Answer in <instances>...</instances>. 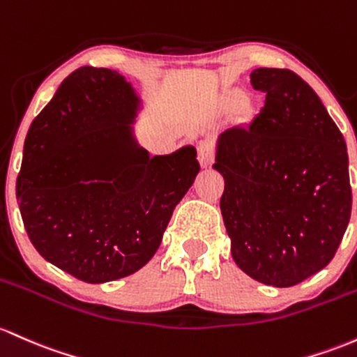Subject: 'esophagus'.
<instances>
[{"instance_id": "esophagus-1", "label": "esophagus", "mask_w": 357, "mask_h": 357, "mask_svg": "<svg viewBox=\"0 0 357 357\" xmlns=\"http://www.w3.org/2000/svg\"><path fill=\"white\" fill-rule=\"evenodd\" d=\"M198 160L203 167H208L213 162V149L208 142H202L198 146Z\"/></svg>"}]
</instances>
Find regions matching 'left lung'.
I'll use <instances>...</instances> for the list:
<instances>
[{"label":"left lung","mask_w":357,"mask_h":357,"mask_svg":"<svg viewBox=\"0 0 357 357\" xmlns=\"http://www.w3.org/2000/svg\"><path fill=\"white\" fill-rule=\"evenodd\" d=\"M250 84L266 93L261 113L223 132L215 147L213 169L225 179L222 217L242 271L269 287H295L332 261L347 229V147L298 74L259 68Z\"/></svg>","instance_id":"1"}]
</instances>
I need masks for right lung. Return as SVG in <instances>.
Masks as SVG:
<instances>
[{
	"mask_svg": "<svg viewBox=\"0 0 357 357\" xmlns=\"http://www.w3.org/2000/svg\"><path fill=\"white\" fill-rule=\"evenodd\" d=\"M142 98L120 73L74 70L32 121L17 199L45 261L86 283L146 266L199 172L197 149L151 158L135 130Z\"/></svg>",
	"mask_w": 357,
	"mask_h": 357,
	"instance_id": "obj_1",
	"label": "right lung"
}]
</instances>
